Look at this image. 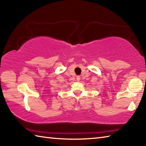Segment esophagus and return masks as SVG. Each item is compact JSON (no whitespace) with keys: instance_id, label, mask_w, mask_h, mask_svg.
Wrapping results in <instances>:
<instances>
[{"instance_id":"obj_1","label":"esophagus","mask_w":146,"mask_h":146,"mask_svg":"<svg viewBox=\"0 0 146 146\" xmlns=\"http://www.w3.org/2000/svg\"><path fill=\"white\" fill-rule=\"evenodd\" d=\"M76 80H77V81H80V76H76Z\"/></svg>"}]
</instances>
